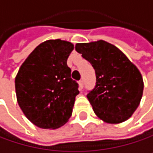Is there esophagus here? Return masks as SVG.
Listing matches in <instances>:
<instances>
[{
  "mask_svg": "<svg viewBox=\"0 0 153 153\" xmlns=\"http://www.w3.org/2000/svg\"><path fill=\"white\" fill-rule=\"evenodd\" d=\"M78 83H79V89L82 90L83 89V87H84V80L83 79H80Z\"/></svg>",
  "mask_w": 153,
  "mask_h": 153,
  "instance_id": "1",
  "label": "esophagus"
}]
</instances>
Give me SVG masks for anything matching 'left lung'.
Here are the masks:
<instances>
[{
  "label": "left lung",
  "instance_id": "1",
  "mask_svg": "<svg viewBox=\"0 0 153 153\" xmlns=\"http://www.w3.org/2000/svg\"><path fill=\"white\" fill-rule=\"evenodd\" d=\"M76 50L95 69L96 86L87 97L96 115L111 124L131 117L143 92L138 68L119 48L103 40L76 44Z\"/></svg>",
  "mask_w": 153,
  "mask_h": 153
}]
</instances>
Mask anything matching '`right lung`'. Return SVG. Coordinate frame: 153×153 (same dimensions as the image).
I'll return each mask as SVG.
<instances>
[{
    "label": "right lung",
    "mask_w": 153,
    "mask_h": 153,
    "mask_svg": "<svg viewBox=\"0 0 153 153\" xmlns=\"http://www.w3.org/2000/svg\"><path fill=\"white\" fill-rule=\"evenodd\" d=\"M74 45L48 40L38 45L15 77L17 101L26 118L42 128H57L72 115L78 84L66 61Z\"/></svg>",
    "instance_id": "right-lung-1"
}]
</instances>
